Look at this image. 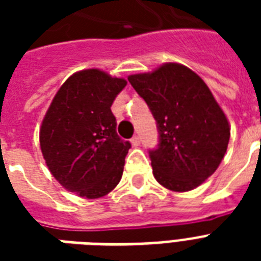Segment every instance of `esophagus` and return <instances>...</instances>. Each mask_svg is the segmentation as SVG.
Listing matches in <instances>:
<instances>
[{
  "label": "esophagus",
  "instance_id": "1",
  "mask_svg": "<svg viewBox=\"0 0 261 261\" xmlns=\"http://www.w3.org/2000/svg\"><path fill=\"white\" fill-rule=\"evenodd\" d=\"M131 143H133V146H139V143H141V138H139L138 135H134V137L131 138Z\"/></svg>",
  "mask_w": 261,
  "mask_h": 261
}]
</instances>
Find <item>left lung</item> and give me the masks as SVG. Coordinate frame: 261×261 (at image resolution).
<instances>
[{
  "mask_svg": "<svg viewBox=\"0 0 261 261\" xmlns=\"http://www.w3.org/2000/svg\"><path fill=\"white\" fill-rule=\"evenodd\" d=\"M128 81L157 122L159 145L149 150L155 180L176 192L200 186L217 171L230 138L229 122L208 87L178 63Z\"/></svg>",
  "mask_w": 261,
  "mask_h": 261,
  "instance_id": "left-lung-1",
  "label": "left lung"
}]
</instances>
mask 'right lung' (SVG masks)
I'll return each instance as SVG.
<instances>
[{
	"label": "right lung",
	"mask_w": 261,
	"mask_h": 261,
	"mask_svg": "<svg viewBox=\"0 0 261 261\" xmlns=\"http://www.w3.org/2000/svg\"><path fill=\"white\" fill-rule=\"evenodd\" d=\"M126 85L98 69L79 71L59 88L43 119L40 149L47 167L81 198H101L122 178L131 143L116 133L111 106Z\"/></svg>",
	"instance_id": "obj_1"
}]
</instances>
